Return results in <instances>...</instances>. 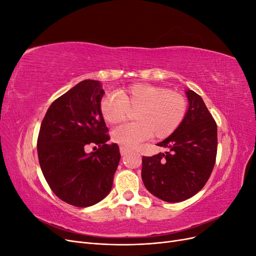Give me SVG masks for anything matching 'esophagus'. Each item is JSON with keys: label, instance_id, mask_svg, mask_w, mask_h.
Wrapping results in <instances>:
<instances>
[{"label": "esophagus", "instance_id": "obj_1", "mask_svg": "<svg viewBox=\"0 0 256 256\" xmlns=\"http://www.w3.org/2000/svg\"><path fill=\"white\" fill-rule=\"evenodd\" d=\"M120 154H122V156H125V154L128 152V150L124 148V147H120Z\"/></svg>", "mask_w": 256, "mask_h": 256}]
</instances>
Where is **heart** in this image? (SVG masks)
<instances>
[{
  "mask_svg": "<svg viewBox=\"0 0 256 256\" xmlns=\"http://www.w3.org/2000/svg\"><path fill=\"white\" fill-rule=\"evenodd\" d=\"M187 100L174 90L152 84H134L115 92H108L100 102L104 120L115 125L134 113L136 120L112 131V141L131 150L152 138H164L180 126L187 113Z\"/></svg>",
  "mask_w": 256,
  "mask_h": 256,
  "instance_id": "1",
  "label": "heart"
}]
</instances>
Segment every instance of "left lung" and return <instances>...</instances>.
Returning <instances> with one entry per match:
<instances>
[{"label":"left lung","instance_id":"left-lung-1","mask_svg":"<svg viewBox=\"0 0 256 256\" xmlns=\"http://www.w3.org/2000/svg\"><path fill=\"white\" fill-rule=\"evenodd\" d=\"M188 109L180 126L158 146L164 154L142 158V180L152 196L168 203L190 198L210 176L216 156V124L202 97L184 90Z\"/></svg>","mask_w":256,"mask_h":256}]
</instances>
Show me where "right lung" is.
Returning <instances> with one entry per match:
<instances>
[{
  "mask_svg": "<svg viewBox=\"0 0 256 256\" xmlns=\"http://www.w3.org/2000/svg\"><path fill=\"white\" fill-rule=\"evenodd\" d=\"M104 90L96 80L81 81L51 104L42 120L37 152L51 190L64 202L88 207L109 194L120 164L118 144L100 112ZM88 144L100 148L88 154Z\"/></svg>",
  "mask_w": 256,
  "mask_h": 256,
  "instance_id": "1",
  "label": "right lung"
}]
</instances>
